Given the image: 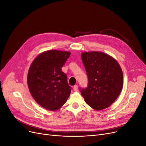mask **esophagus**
Segmentation results:
<instances>
[{
	"mask_svg": "<svg viewBox=\"0 0 146 146\" xmlns=\"http://www.w3.org/2000/svg\"><path fill=\"white\" fill-rule=\"evenodd\" d=\"M73 90L75 91H77V90H78V85H74V87H73Z\"/></svg>",
	"mask_w": 146,
	"mask_h": 146,
	"instance_id": "esophagus-1",
	"label": "esophagus"
}]
</instances>
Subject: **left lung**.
<instances>
[{
    "label": "left lung",
    "mask_w": 146,
    "mask_h": 146,
    "mask_svg": "<svg viewBox=\"0 0 146 146\" xmlns=\"http://www.w3.org/2000/svg\"><path fill=\"white\" fill-rule=\"evenodd\" d=\"M88 78V85L80 90L85 102L95 110L109 107L120 94L123 74L113 57L102 52H85L81 54Z\"/></svg>",
    "instance_id": "1"
}]
</instances>
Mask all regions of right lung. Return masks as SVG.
I'll return each mask as SVG.
<instances>
[{"instance_id": "obj_1", "label": "right lung", "mask_w": 146, "mask_h": 146, "mask_svg": "<svg viewBox=\"0 0 146 146\" xmlns=\"http://www.w3.org/2000/svg\"><path fill=\"white\" fill-rule=\"evenodd\" d=\"M70 52L50 50L41 53L31 64L27 84L34 100L50 111L60 109L70 96L71 88L61 71Z\"/></svg>"}]
</instances>
